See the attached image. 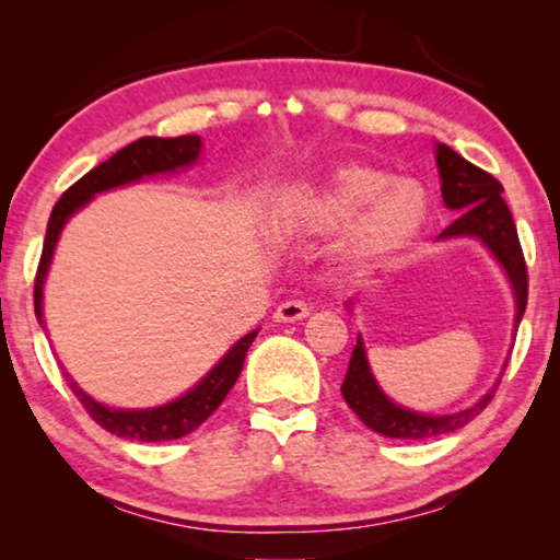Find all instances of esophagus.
<instances>
[{
	"label": "esophagus",
	"mask_w": 560,
	"mask_h": 560,
	"mask_svg": "<svg viewBox=\"0 0 560 560\" xmlns=\"http://www.w3.org/2000/svg\"><path fill=\"white\" fill-rule=\"evenodd\" d=\"M308 316V306L303 301H283L281 306L273 311V318L279 324H293V320H301Z\"/></svg>",
	"instance_id": "esophagus-1"
}]
</instances>
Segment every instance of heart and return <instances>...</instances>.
Instances as JSON below:
<instances>
[{
    "instance_id": "b5f03b06",
    "label": "heart",
    "mask_w": 560,
    "mask_h": 560,
    "mask_svg": "<svg viewBox=\"0 0 560 560\" xmlns=\"http://www.w3.org/2000/svg\"><path fill=\"white\" fill-rule=\"evenodd\" d=\"M299 226L314 234L346 224L340 259L371 269L405 252L428 220V197L415 183H390V175L365 165H338L320 175L299 200Z\"/></svg>"
}]
</instances>
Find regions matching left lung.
Listing matches in <instances>:
<instances>
[{
	"mask_svg": "<svg viewBox=\"0 0 560 560\" xmlns=\"http://www.w3.org/2000/svg\"><path fill=\"white\" fill-rule=\"evenodd\" d=\"M438 167L442 177V200L450 210L459 212L447 230L440 234V240H454V236H477V240L489 246L497 261L504 267L506 277L511 281L516 299V328L521 324V316L526 311L528 301V271L524 261V252H521V242L516 234L514 217H511L509 207L504 202V187H501L494 175L485 173V170L471 165L459 153H454L450 145L438 143ZM499 387L481 397L477 405L467 407V410L454 415H422L412 412L407 407L395 405L387 397L381 385L375 383L365 358L363 338L358 336V343L350 355V365L346 373V381L340 385L346 402L353 410L363 424H368L373 432L385 434V438L395 440H428L440 438L464 428L471 422L485 407L491 402Z\"/></svg>",
	"mask_w": 560,
	"mask_h": 560,
	"instance_id": "left-lung-1",
	"label": "left lung"
}]
</instances>
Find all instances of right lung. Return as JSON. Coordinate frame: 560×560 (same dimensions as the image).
I'll return each instance as SVG.
<instances>
[{
    "instance_id": "obj_1",
    "label": "right lung",
    "mask_w": 560,
    "mask_h": 560,
    "mask_svg": "<svg viewBox=\"0 0 560 560\" xmlns=\"http://www.w3.org/2000/svg\"><path fill=\"white\" fill-rule=\"evenodd\" d=\"M202 140L200 136H179V138H140L128 148L118 150L116 155L108 158L106 163L93 167L91 173L83 175L79 183H73L61 200L54 205L49 226H46V240L39 259V269H36L34 279V311L39 324L44 326V308H42V296H44V279L49 273V264L54 257L56 242H59V234L63 224L69 222L73 212H79L83 205H86L93 195L106 192V189L136 183V179L145 175H158V173H173L177 167L192 165L197 158H200ZM259 330H252L242 340L230 348L220 363H217L210 373H207L200 383H197L192 390L185 393L177 400L153 407V410H116V407L101 405L93 400L79 387V383L71 381V375L63 371L66 381L73 395L79 397V402L86 407V412L96 420L103 430L122 440H138V442H167L185 438V434L195 432L200 424L210 417L217 407L222 405L226 393L232 390L236 377L242 373L246 350H249L252 340L257 338Z\"/></svg>"
}]
</instances>
